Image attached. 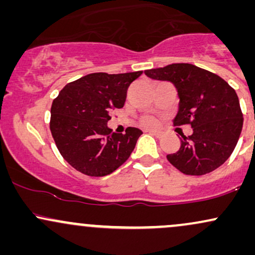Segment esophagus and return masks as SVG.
I'll return each instance as SVG.
<instances>
[{"instance_id": "34e87169", "label": "esophagus", "mask_w": 255, "mask_h": 255, "mask_svg": "<svg viewBox=\"0 0 255 255\" xmlns=\"http://www.w3.org/2000/svg\"><path fill=\"white\" fill-rule=\"evenodd\" d=\"M148 133H151V134H153L154 136H157V137H160L162 136V133H160L159 130H147Z\"/></svg>"}]
</instances>
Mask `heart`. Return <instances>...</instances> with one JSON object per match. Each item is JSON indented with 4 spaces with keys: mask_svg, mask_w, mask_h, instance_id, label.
<instances>
[{
    "mask_svg": "<svg viewBox=\"0 0 255 255\" xmlns=\"http://www.w3.org/2000/svg\"><path fill=\"white\" fill-rule=\"evenodd\" d=\"M142 125L146 126V127H154L157 125V122L153 118H145L142 120Z\"/></svg>",
    "mask_w": 255,
    "mask_h": 255,
    "instance_id": "obj_1",
    "label": "heart"
}]
</instances>
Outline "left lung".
Wrapping results in <instances>:
<instances>
[{
    "label": "left lung",
    "instance_id": "obj_1",
    "mask_svg": "<svg viewBox=\"0 0 255 255\" xmlns=\"http://www.w3.org/2000/svg\"><path fill=\"white\" fill-rule=\"evenodd\" d=\"M154 80L176 87L178 110L175 126L191 125L192 135L181 137L169 162L186 175H205L219 168L233 153L244 118L235 90L215 73L191 63H172L145 71Z\"/></svg>",
    "mask_w": 255,
    "mask_h": 255
}]
</instances>
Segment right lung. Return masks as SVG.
<instances>
[{
    "instance_id": "obj_1",
    "label": "right lung",
    "mask_w": 255,
    "mask_h": 255,
    "mask_svg": "<svg viewBox=\"0 0 255 255\" xmlns=\"http://www.w3.org/2000/svg\"><path fill=\"white\" fill-rule=\"evenodd\" d=\"M141 71L92 73L67 84L51 105L50 130L67 162L87 176H105L121 166L142 131L128 127L126 134L108 127L110 113L125 105L129 85Z\"/></svg>"
}]
</instances>
